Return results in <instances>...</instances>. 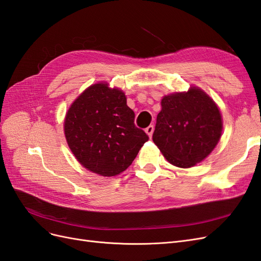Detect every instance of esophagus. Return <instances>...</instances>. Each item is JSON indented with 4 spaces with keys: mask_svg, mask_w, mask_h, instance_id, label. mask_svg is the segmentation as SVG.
<instances>
[{
    "mask_svg": "<svg viewBox=\"0 0 261 261\" xmlns=\"http://www.w3.org/2000/svg\"><path fill=\"white\" fill-rule=\"evenodd\" d=\"M153 131H154V126L151 124L148 125L147 128H145V133L148 136V138H152V135H153Z\"/></svg>",
    "mask_w": 261,
    "mask_h": 261,
    "instance_id": "1",
    "label": "esophagus"
}]
</instances>
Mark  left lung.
Returning <instances> with one entry per match:
<instances>
[{
    "label": "left lung",
    "instance_id": "obj_1",
    "mask_svg": "<svg viewBox=\"0 0 261 261\" xmlns=\"http://www.w3.org/2000/svg\"><path fill=\"white\" fill-rule=\"evenodd\" d=\"M156 119L153 142L172 165L190 168L209 156L222 137L223 119L219 106L203 89L163 96Z\"/></svg>",
    "mask_w": 261,
    "mask_h": 261
}]
</instances>
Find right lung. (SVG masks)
Returning a JSON list of instances; mask_svg holds the SVG:
<instances>
[{"label": "right lung", "instance_id": "obj_1", "mask_svg": "<svg viewBox=\"0 0 261 261\" xmlns=\"http://www.w3.org/2000/svg\"><path fill=\"white\" fill-rule=\"evenodd\" d=\"M63 129L76 161L103 177L121 174L148 140L135 125L123 91L106 82L92 84L77 96L66 111Z\"/></svg>", "mask_w": 261, "mask_h": 261}]
</instances>
